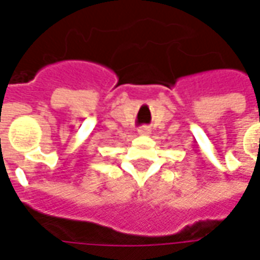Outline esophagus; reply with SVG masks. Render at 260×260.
Segmentation results:
<instances>
[{"instance_id":"1","label":"esophagus","mask_w":260,"mask_h":260,"mask_svg":"<svg viewBox=\"0 0 260 260\" xmlns=\"http://www.w3.org/2000/svg\"><path fill=\"white\" fill-rule=\"evenodd\" d=\"M138 134L142 136H146L150 134V128L149 126H146V125H143V126H141L139 129H138Z\"/></svg>"}]
</instances>
